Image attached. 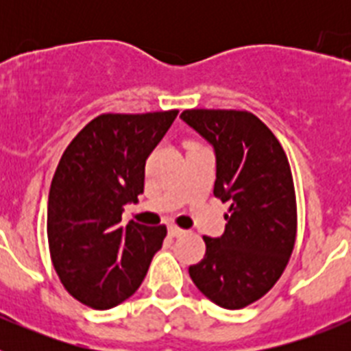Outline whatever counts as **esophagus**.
Segmentation results:
<instances>
[{
	"mask_svg": "<svg viewBox=\"0 0 351 351\" xmlns=\"http://www.w3.org/2000/svg\"><path fill=\"white\" fill-rule=\"evenodd\" d=\"M169 234L172 235V237H181V235H184L186 232L182 230V228H179V226L170 225V226H169Z\"/></svg>",
	"mask_w": 351,
	"mask_h": 351,
	"instance_id": "esophagus-1",
	"label": "esophagus"
}]
</instances>
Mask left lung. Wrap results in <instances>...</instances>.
I'll return each instance as SVG.
<instances>
[{
    "mask_svg": "<svg viewBox=\"0 0 351 351\" xmlns=\"http://www.w3.org/2000/svg\"><path fill=\"white\" fill-rule=\"evenodd\" d=\"M181 119L216 156L214 197L230 204L221 237H204L190 267L195 287L219 308L263 297L287 267L297 234L295 191L287 154L271 130L244 110H184Z\"/></svg>",
    "mask_w": 351,
    "mask_h": 351,
    "instance_id": "obj_1",
    "label": "left lung"
}]
</instances>
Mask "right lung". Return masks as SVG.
I'll use <instances>...</instances> for the list:
<instances>
[{
	"label": "right lung",
	"mask_w": 351,
	"mask_h": 351,
	"mask_svg": "<svg viewBox=\"0 0 351 351\" xmlns=\"http://www.w3.org/2000/svg\"><path fill=\"white\" fill-rule=\"evenodd\" d=\"M176 116L104 114L61 156L49 191V247L68 293L89 308L110 309L132 297L161 250L165 226H121V216L144 193L145 160Z\"/></svg>",
	"instance_id": "obj_1"
}]
</instances>
